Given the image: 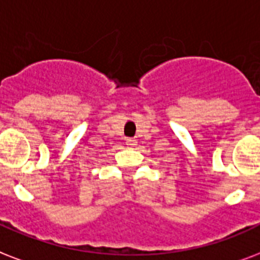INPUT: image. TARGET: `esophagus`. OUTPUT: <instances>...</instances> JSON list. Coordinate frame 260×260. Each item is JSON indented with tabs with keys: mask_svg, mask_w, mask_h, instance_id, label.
<instances>
[{
	"mask_svg": "<svg viewBox=\"0 0 260 260\" xmlns=\"http://www.w3.org/2000/svg\"><path fill=\"white\" fill-rule=\"evenodd\" d=\"M126 145H128V146H136L137 140H134V138H127L126 140Z\"/></svg>",
	"mask_w": 260,
	"mask_h": 260,
	"instance_id": "34e87169",
	"label": "esophagus"
}]
</instances>
